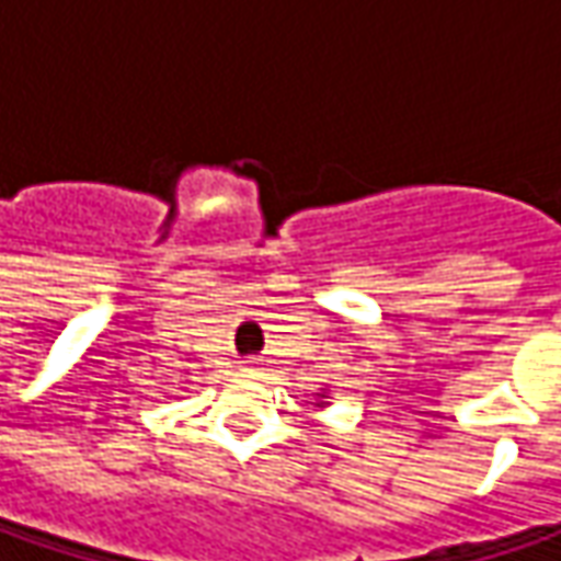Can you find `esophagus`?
Wrapping results in <instances>:
<instances>
[{
	"label": "esophagus",
	"mask_w": 561,
	"mask_h": 561,
	"mask_svg": "<svg viewBox=\"0 0 561 561\" xmlns=\"http://www.w3.org/2000/svg\"><path fill=\"white\" fill-rule=\"evenodd\" d=\"M243 371H249V375H252V371H259V362H252V358H249L247 365H243Z\"/></svg>",
	"instance_id": "esophagus-1"
}]
</instances>
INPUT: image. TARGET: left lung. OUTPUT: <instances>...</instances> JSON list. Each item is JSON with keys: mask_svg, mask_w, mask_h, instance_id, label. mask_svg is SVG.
<instances>
[{"mask_svg": "<svg viewBox=\"0 0 561 561\" xmlns=\"http://www.w3.org/2000/svg\"><path fill=\"white\" fill-rule=\"evenodd\" d=\"M324 399H328L324 393H318V402H314V405H318V409H324Z\"/></svg>", "mask_w": 561, "mask_h": 561, "instance_id": "8db88e82", "label": "left lung"}]
</instances>
